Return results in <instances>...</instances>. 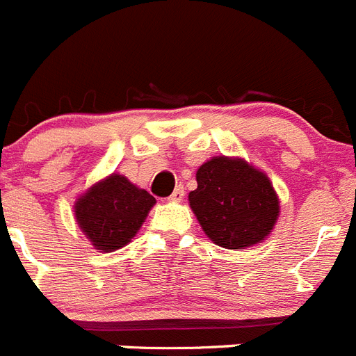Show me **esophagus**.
Returning <instances> with one entry per match:
<instances>
[{"label": "esophagus", "instance_id": "34e87169", "mask_svg": "<svg viewBox=\"0 0 356 356\" xmlns=\"http://www.w3.org/2000/svg\"><path fill=\"white\" fill-rule=\"evenodd\" d=\"M182 198H184V188H182V186L179 184L177 188H175V190H174V193H172L170 197H168V200H170V202H181Z\"/></svg>", "mask_w": 356, "mask_h": 356}]
</instances>
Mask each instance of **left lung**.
<instances>
[{
  "label": "left lung",
  "instance_id": "left-lung-1",
  "mask_svg": "<svg viewBox=\"0 0 356 356\" xmlns=\"http://www.w3.org/2000/svg\"><path fill=\"white\" fill-rule=\"evenodd\" d=\"M188 200L207 238L229 250L262 243L280 216L273 182L243 158L214 156L198 166Z\"/></svg>",
  "mask_w": 356,
  "mask_h": 356
}]
</instances>
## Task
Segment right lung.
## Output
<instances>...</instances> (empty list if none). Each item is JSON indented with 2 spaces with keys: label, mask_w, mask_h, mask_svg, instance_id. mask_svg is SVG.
<instances>
[{
  "label": "right lung",
  "mask_w": 356,
  "mask_h": 356,
  "mask_svg": "<svg viewBox=\"0 0 356 356\" xmlns=\"http://www.w3.org/2000/svg\"><path fill=\"white\" fill-rule=\"evenodd\" d=\"M156 198L120 174H110L76 198L74 218L99 252L122 248L138 234Z\"/></svg>",
  "instance_id": "add662e5"
}]
</instances>
